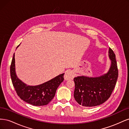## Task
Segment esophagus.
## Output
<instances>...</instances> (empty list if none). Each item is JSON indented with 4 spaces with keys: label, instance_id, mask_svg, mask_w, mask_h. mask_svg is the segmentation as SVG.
Wrapping results in <instances>:
<instances>
[{
    "label": "esophagus",
    "instance_id": "1",
    "mask_svg": "<svg viewBox=\"0 0 129 129\" xmlns=\"http://www.w3.org/2000/svg\"><path fill=\"white\" fill-rule=\"evenodd\" d=\"M74 77V74L72 71H67L64 74V79L66 80H69L73 79Z\"/></svg>",
    "mask_w": 129,
    "mask_h": 129
}]
</instances>
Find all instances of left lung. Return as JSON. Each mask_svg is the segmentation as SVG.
Instances as JSON below:
<instances>
[{
  "instance_id": "1",
  "label": "left lung",
  "mask_w": 129,
  "mask_h": 129,
  "mask_svg": "<svg viewBox=\"0 0 129 129\" xmlns=\"http://www.w3.org/2000/svg\"><path fill=\"white\" fill-rule=\"evenodd\" d=\"M109 57L111 62L107 73L99 77L81 76L74 79L75 86L74 99L80 105L95 107L103 103L110 97L118 75L116 55L110 48Z\"/></svg>"
}]
</instances>
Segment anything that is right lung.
<instances>
[{
  "mask_svg": "<svg viewBox=\"0 0 129 129\" xmlns=\"http://www.w3.org/2000/svg\"><path fill=\"white\" fill-rule=\"evenodd\" d=\"M14 56V53L10 67V74L17 95L22 100L35 106L48 104L54 98L58 87L64 80V73L41 84L34 86L27 85L18 79L16 75Z\"/></svg>",
  "mask_w": 129,
  "mask_h": 129,
  "instance_id": "add662e5",
  "label": "right lung"
}]
</instances>
